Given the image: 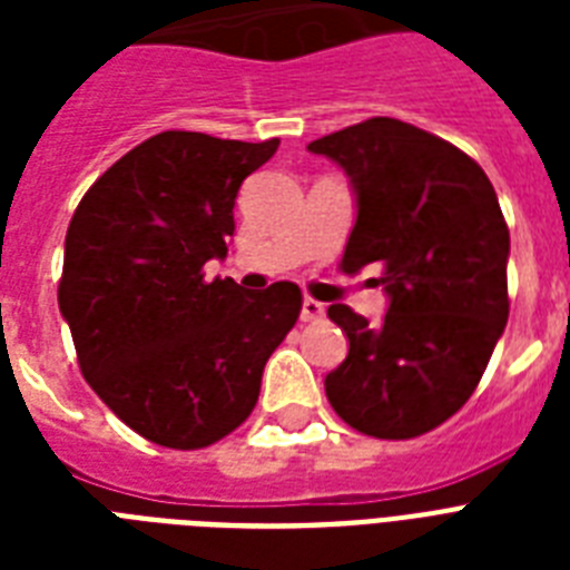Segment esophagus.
<instances>
[{
  "label": "esophagus",
  "instance_id": "obj_1",
  "mask_svg": "<svg viewBox=\"0 0 570 570\" xmlns=\"http://www.w3.org/2000/svg\"><path fill=\"white\" fill-rule=\"evenodd\" d=\"M325 316V304L316 298H304L302 302V320L304 322H320Z\"/></svg>",
  "mask_w": 570,
  "mask_h": 570
}]
</instances>
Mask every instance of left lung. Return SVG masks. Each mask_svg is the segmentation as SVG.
I'll use <instances>...</instances> for the list:
<instances>
[{"label":"left lung","instance_id":"1","mask_svg":"<svg viewBox=\"0 0 570 570\" xmlns=\"http://www.w3.org/2000/svg\"><path fill=\"white\" fill-rule=\"evenodd\" d=\"M348 174L357 222L340 268L381 266L390 307L379 328L346 304V361L325 393L340 420L407 441L450 420L476 390L509 320V227L485 171L450 141L370 118L307 145Z\"/></svg>","mask_w":570,"mask_h":570}]
</instances>
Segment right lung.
<instances>
[{
    "mask_svg": "<svg viewBox=\"0 0 570 570\" xmlns=\"http://www.w3.org/2000/svg\"><path fill=\"white\" fill-rule=\"evenodd\" d=\"M277 145L159 132L85 191L67 227L58 307L79 370L132 432L168 450H204L248 420L263 366L302 313L289 281L248 295L204 277L227 257L242 180Z\"/></svg>",
    "mask_w": 570,
    "mask_h": 570,
    "instance_id": "right-lung-1",
    "label": "right lung"
}]
</instances>
